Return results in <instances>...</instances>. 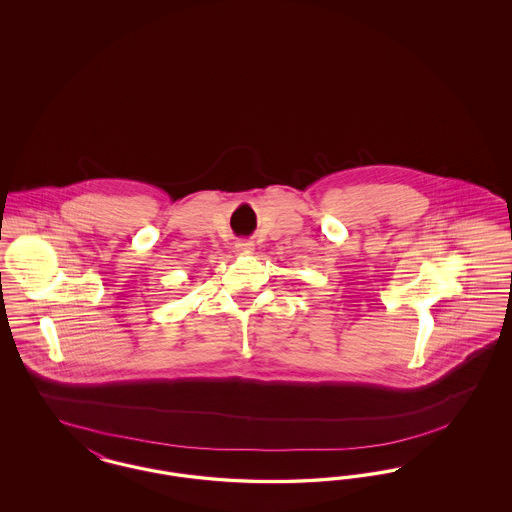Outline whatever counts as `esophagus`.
I'll return each mask as SVG.
<instances>
[{
  "mask_svg": "<svg viewBox=\"0 0 512 512\" xmlns=\"http://www.w3.org/2000/svg\"><path fill=\"white\" fill-rule=\"evenodd\" d=\"M236 251L242 253V255H249V253L255 251V244H253L251 240H240V242L236 244Z\"/></svg>",
  "mask_w": 512,
  "mask_h": 512,
  "instance_id": "1",
  "label": "esophagus"
}]
</instances>
